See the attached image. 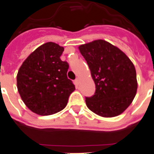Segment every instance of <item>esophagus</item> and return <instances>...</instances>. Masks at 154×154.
Here are the masks:
<instances>
[{"label": "esophagus", "mask_w": 154, "mask_h": 154, "mask_svg": "<svg viewBox=\"0 0 154 154\" xmlns=\"http://www.w3.org/2000/svg\"><path fill=\"white\" fill-rule=\"evenodd\" d=\"M74 83H75L76 86H78L79 83H80V80H79V78H77L74 80Z\"/></svg>", "instance_id": "1"}]
</instances>
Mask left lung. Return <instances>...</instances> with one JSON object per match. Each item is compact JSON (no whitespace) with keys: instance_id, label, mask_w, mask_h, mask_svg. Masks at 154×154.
I'll return each mask as SVG.
<instances>
[{"instance_id":"obj_1","label":"left lung","mask_w":154,"mask_h":154,"mask_svg":"<svg viewBox=\"0 0 154 154\" xmlns=\"http://www.w3.org/2000/svg\"><path fill=\"white\" fill-rule=\"evenodd\" d=\"M95 84L88 108L104 117H117L133 101L138 83L136 71L128 56L117 47L97 40L79 47Z\"/></svg>"}]
</instances>
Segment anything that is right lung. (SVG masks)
Masks as SVG:
<instances>
[{
    "mask_svg": "<svg viewBox=\"0 0 154 154\" xmlns=\"http://www.w3.org/2000/svg\"><path fill=\"white\" fill-rule=\"evenodd\" d=\"M63 51L59 44L46 43L29 55L18 71L19 95L37 114L51 115L63 110L75 89L67 77L68 63L60 59Z\"/></svg>",
    "mask_w": 154,
    "mask_h": 154,
    "instance_id": "add662e5",
    "label": "right lung"
}]
</instances>
